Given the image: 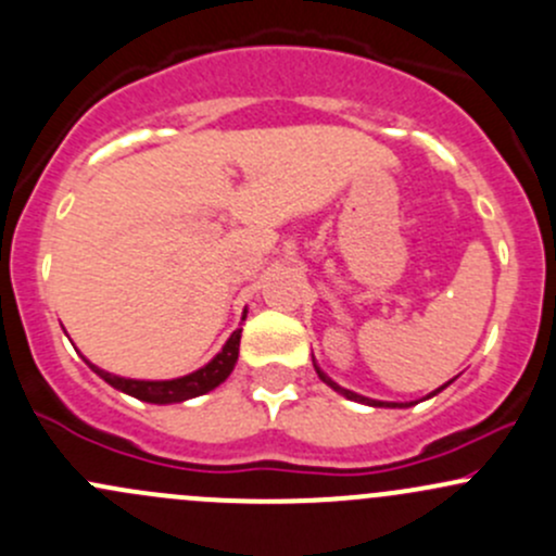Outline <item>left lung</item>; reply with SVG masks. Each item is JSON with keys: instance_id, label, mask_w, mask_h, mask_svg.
<instances>
[{"instance_id": "obj_1", "label": "left lung", "mask_w": 556, "mask_h": 556, "mask_svg": "<svg viewBox=\"0 0 556 556\" xmlns=\"http://www.w3.org/2000/svg\"><path fill=\"white\" fill-rule=\"evenodd\" d=\"M314 371H317V377L319 379H323V382L325 384H328V387H333V390L336 392H341V395H344V397H350V401H357V403H368V406H382V408H406V406H412V403H406V406H403V403H387V401H374V397H366V395H357V392H352V390H344V387H339V384H336L333 382V379H330V377H325V374L323 371H319V368H317V363H314ZM446 384H450V382H446ZM444 384V387H446ZM444 387H439V390H433V392H430V395L428 397H433L435 395V392H441V390H444Z\"/></svg>"}]
</instances>
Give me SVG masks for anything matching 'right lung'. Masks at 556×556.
I'll use <instances>...</instances> for the list:
<instances>
[{
    "label": "right lung",
    "mask_w": 556,
    "mask_h": 556,
    "mask_svg": "<svg viewBox=\"0 0 556 556\" xmlns=\"http://www.w3.org/2000/svg\"><path fill=\"white\" fill-rule=\"evenodd\" d=\"M239 339H242V328L233 330L231 339L226 341V346H223V350L217 352V355L212 357L204 368L188 374V377L161 379V382H144V379L115 377V374H106V371H102V368L91 366L88 361L86 363L99 374V377L104 379L106 384L115 387V390L126 392V395L137 397V401L161 403V406H164V403H182V401H188V397H199V395H204V392L215 390L217 384L226 382L239 361Z\"/></svg>",
    "instance_id": "obj_1"
}]
</instances>
